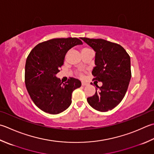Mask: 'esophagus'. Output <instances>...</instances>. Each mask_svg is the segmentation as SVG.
<instances>
[{"instance_id": "obj_1", "label": "esophagus", "mask_w": 154, "mask_h": 154, "mask_svg": "<svg viewBox=\"0 0 154 154\" xmlns=\"http://www.w3.org/2000/svg\"><path fill=\"white\" fill-rule=\"evenodd\" d=\"M87 84H88V83L85 82V81H82V82H81V85H82L83 86H85V85H87Z\"/></svg>"}]
</instances>
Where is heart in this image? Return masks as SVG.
Wrapping results in <instances>:
<instances>
[{
    "label": "heart",
    "instance_id": "b5f03b06",
    "mask_svg": "<svg viewBox=\"0 0 154 154\" xmlns=\"http://www.w3.org/2000/svg\"><path fill=\"white\" fill-rule=\"evenodd\" d=\"M89 50H91V49H90L89 47H83L82 49H81V53H83V52H85V51H89Z\"/></svg>",
    "mask_w": 154,
    "mask_h": 154
}]
</instances>
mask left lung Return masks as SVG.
I'll list each match as a JSON object with an SVG mask.
<instances>
[{"mask_svg":"<svg viewBox=\"0 0 154 154\" xmlns=\"http://www.w3.org/2000/svg\"><path fill=\"white\" fill-rule=\"evenodd\" d=\"M95 51V67L92 71L93 79L101 81L96 85V92L87 99L96 110L105 112L113 109L127 91L131 79L130 57L121 45L101 38H81Z\"/></svg>","mask_w":154,"mask_h":154,"instance_id":"1","label":"left lung"}]
</instances>
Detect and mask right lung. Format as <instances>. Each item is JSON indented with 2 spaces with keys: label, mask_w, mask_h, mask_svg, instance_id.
<instances>
[{
  "label": "right lung",
  "mask_w": 154,
  "mask_h": 154,
  "mask_svg": "<svg viewBox=\"0 0 154 154\" xmlns=\"http://www.w3.org/2000/svg\"><path fill=\"white\" fill-rule=\"evenodd\" d=\"M82 41L76 37L53 38L38 43L26 58L25 81L29 94L37 106L45 112L58 114L71 103L72 93L81 87L73 77L62 83L56 77L67 51Z\"/></svg>",
  "instance_id": "add662e5"
}]
</instances>
